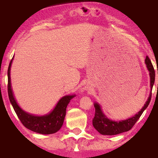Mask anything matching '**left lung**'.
Wrapping results in <instances>:
<instances>
[{
  "instance_id": "left-lung-1",
  "label": "left lung",
  "mask_w": 158,
  "mask_h": 158,
  "mask_svg": "<svg viewBox=\"0 0 158 158\" xmlns=\"http://www.w3.org/2000/svg\"><path fill=\"white\" fill-rule=\"evenodd\" d=\"M146 64L148 68L150 74V77H151V89H153L154 82H155V77H156V73H155V69L152 64L151 60L148 58V56H146ZM152 93L149 95V98L148 100L144 105L143 107L141 109L139 112H138L135 116L133 117L128 118L125 121H121L118 122L113 121L111 120L108 119L105 116L100 109V105L98 104L95 103L94 105L95 113V116L93 119V125L96 130H97L102 135H118V134L127 132L129 131L132 128L134 125H135L136 123L139 119L141 114H143V111L147 108L151 100Z\"/></svg>"
}]
</instances>
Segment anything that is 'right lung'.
<instances>
[{"label":"right lung","instance_id":"obj_1","mask_svg":"<svg viewBox=\"0 0 158 158\" xmlns=\"http://www.w3.org/2000/svg\"><path fill=\"white\" fill-rule=\"evenodd\" d=\"M12 59L10 61L7 69V77H8L7 91H8L10 101L19 119L26 128L35 132L43 134V135H50L58 132L63 124L64 118L66 114L67 106L71 99L74 97V95H67L61 98L54 109L46 116H35L23 111L17 105L11 89L10 73Z\"/></svg>","mask_w":158,"mask_h":158}]
</instances>
